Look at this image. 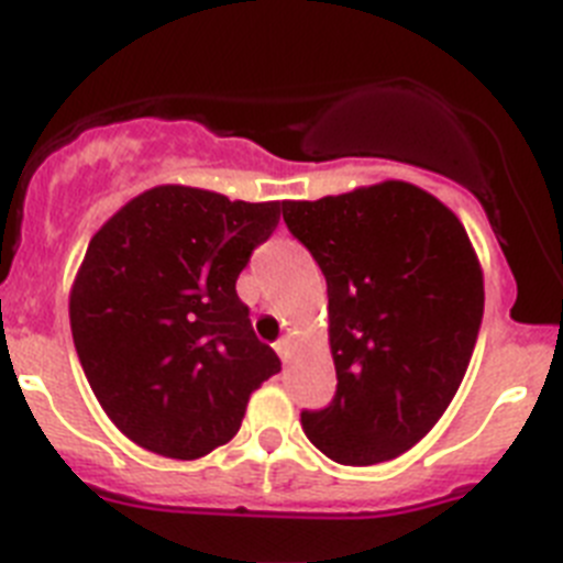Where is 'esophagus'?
Masks as SVG:
<instances>
[{"mask_svg":"<svg viewBox=\"0 0 563 563\" xmlns=\"http://www.w3.org/2000/svg\"><path fill=\"white\" fill-rule=\"evenodd\" d=\"M275 351L280 354L283 363H288V360H291V351H295V345H291V340H288V336H283V340L275 342Z\"/></svg>","mask_w":563,"mask_h":563,"instance_id":"obj_1","label":"esophagus"}]
</instances>
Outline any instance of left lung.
Listing matches in <instances>:
<instances>
[{"label": "left lung", "instance_id": "1", "mask_svg": "<svg viewBox=\"0 0 563 563\" xmlns=\"http://www.w3.org/2000/svg\"><path fill=\"white\" fill-rule=\"evenodd\" d=\"M283 221L329 286L336 394L302 410V430L340 464L397 459L448 410L476 349L485 280L471 238L405 180L283 200Z\"/></svg>", "mask_w": 563, "mask_h": 563}]
</instances>
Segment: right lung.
<instances>
[{
    "label": "right lung",
    "mask_w": 563,
    "mask_h": 563,
    "mask_svg": "<svg viewBox=\"0 0 563 563\" xmlns=\"http://www.w3.org/2000/svg\"><path fill=\"white\" fill-rule=\"evenodd\" d=\"M277 221L280 200L166 184L92 234L70 288L73 342L104 413L144 451L207 456L280 371L234 291Z\"/></svg>",
    "instance_id": "1"
}]
</instances>
